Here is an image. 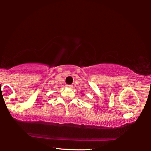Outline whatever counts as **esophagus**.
I'll use <instances>...</instances> for the list:
<instances>
[{"label":"esophagus","mask_w":151,"mask_h":151,"mask_svg":"<svg viewBox=\"0 0 151 151\" xmlns=\"http://www.w3.org/2000/svg\"><path fill=\"white\" fill-rule=\"evenodd\" d=\"M66 87L69 88H73V85H66Z\"/></svg>","instance_id":"obj_1"}]
</instances>
